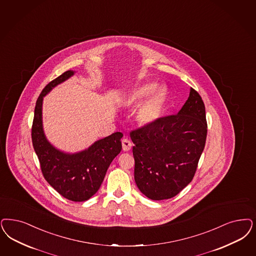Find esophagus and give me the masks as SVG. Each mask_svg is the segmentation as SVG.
Returning <instances> with one entry per match:
<instances>
[{
    "label": "esophagus",
    "mask_w": 256,
    "mask_h": 256,
    "mask_svg": "<svg viewBox=\"0 0 256 256\" xmlns=\"http://www.w3.org/2000/svg\"><path fill=\"white\" fill-rule=\"evenodd\" d=\"M122 146H123L124 151H128L132 148V142L130 139L124 138L122 140Z\"/></svg>",
    "instance_id": "esophagus-1"
}]
</instances>
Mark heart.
<instances>
[{
    "label": "heart",
    "mask_w": 256,
    "mask_h": 256,
    "mask_svg": "<svg viewBox=\"0 0 256 256\" xmlns=\"http://www.w3.org/2000/svg\"><path fill=\"white\" fill-rule=\"evenodd\" d=\"M155 88V84L146 83L136 88L128 97L130 103H139L146 96V99L138 108L136 117L141 124L154 123L159 118L164 110L166 94L164 88Z\"/></svg>",
    "instance_id": "obj_1"
}]
</instances>
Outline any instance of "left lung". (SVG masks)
<instances>
[{
  "label": "left lung",
  "instance_id": "obj_1",
  "mask_svg": "<svg viewBox=\"0 0 256 256\" xmlns=\"http://www.w3.org/2000/svg\"><path fill=\"white\" fill-rule=\"evenodd\" d=\"M134 146V180L153 200L175 196L193 180L206 136L205 106L193 88L178 114L130 132Z\"/></svg>",
  "mask_w": 256,
  "mask_h": 256
}]
</instances>
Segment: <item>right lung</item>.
Instances as JSON below:
<instances>
[{"label":"right lung","instance_id":"right-lung-1","mask_svg":"<svg viewBox=\"0 0 256 256\" xmlns=\"http://www.w3.org/2000/svg\"><path fill=\"white\" fill-rule=\"evenodd\" d=\"M72 74V70H67L49 82L42 90L36 103L31 135L47 182L65 198L72 202H85L98 191L110 162L122 150L123 133H112L96 142L88 150L76 154L60 151L47 141L42 119L44 96Z\"/></svg>","mask_w":256,"mask_h":256}]
</instances>
